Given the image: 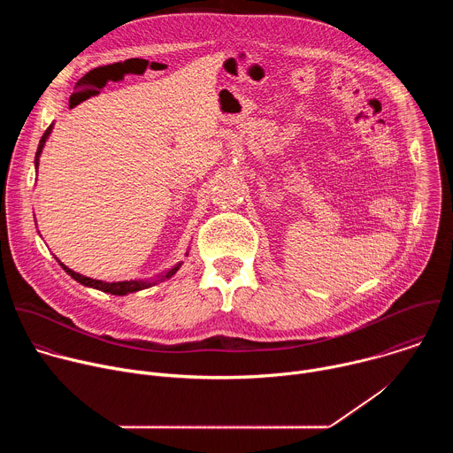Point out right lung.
Listing matches in <instances>:
<instances>
[{"instance_id":"right-lung-1","label":"right lung","mask_w":453,"mask_h":453,"mask_svg":"<svg viewBox=\"0 0 453 453\" xmlns=\"http://www.w3.org/2000/svg\"><path fill=\"white\" fill-rule=\"evenodd\" d=\"M51 128H53V123L46 128V133L42 134V138H41V142H39V147H37V152H35V170L39 168V157H41V152H42V149H44V143H46L48 136L51 134ZM57 262H58V260H57ZM58 264H60V267H62L64 271H66V273H68L75 281H79L81 285L91 287V288H96V290H102V292H107V294H112V296H127V294L140 292V290H145V288H149V287H154V285H157L159 281H165V280L172 278V276L179 271V267L182 265V262H179L175 267H172V269L166 271L165 274L157 276L156 280H131V281H114V283H107V281L86 278V276H82V274H79V273L68 269L62 262H58Z\"/></svg>"}]
</instances>
